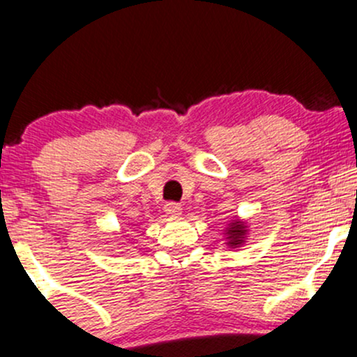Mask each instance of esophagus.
I'll use <instances>...</instances> for the list:
<instances>
[{
    "label": "esophagus",
    "mask_w": 357,
    "mask_h": 357,
    "mask_svg": "<svg viewBox=\"0 0 357 357\" xmlns=\"http://www.w3.org/2000/svg\"><path fill=\"white\" fill-rule=\"evenodd\" d=\"M164 211L165 214L169 215H179L183 212V207L179 204H176V202H167V204L164 205Z\"/></svg>",
    "instance_id": "34e87169"
}]
</instances>
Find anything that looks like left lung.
Wrapping results in <instances>:
<instances>
[{
  "instance_id": "8db88e82",
  "label": "left lung",
  "mask_w": 357,
  "mask_h": 357,
  "mask_svg": "<svg viewBox=\"0 0 357 357\" xmlns=\"http://www.w3.org/2000/svg\"><path fill=\"white\" fill-rule=\"evenodd\" d=\"M245 233H247V226L243 225L242 221L229 222V228H228V245H231V247L242 245L243 238H245Z\"/></svg>"
}]
</instances>
